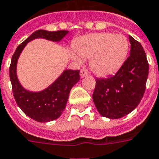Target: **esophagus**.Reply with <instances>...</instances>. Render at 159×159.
Masks as SVG:
<instances>
[{
  "label": "esophagus",
  "mask_w": 159,
  "mask_h": 159,
  "mask_svg": "<svg viewBox=\"0 0 159 159\" xmlns=\"http://www.w3.org/2000/svg\"><path fill=\"white\" fill-rule=\"evenodd\" d=\"M89 74V70L87 69H85V68H83L82 70H80V76L81 77H84V76H87Z\"/></svg>",
  "instance_id": "1"
}]
</instances>
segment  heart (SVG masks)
Here are the masks:
<instances>
[{"label":"heart","mask_w":159,"mask_h":159,"mask_svg":"<svg viewBox=\"0 0 159 159\" xmlns=\"http://www.w3.org/2000/svg\"><path fill=\"white\" fill-rule=\"evenodd\" d=\"M70 56L76 63L90 58L92 70L98 76H108L121 67L129 51V42L120 34L92 33L78 38Z\"/></svg>","instance_id":"1"}]
</instances>
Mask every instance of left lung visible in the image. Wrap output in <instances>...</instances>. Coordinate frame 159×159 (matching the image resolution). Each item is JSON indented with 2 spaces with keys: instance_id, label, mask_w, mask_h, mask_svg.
<instances>
[{
  "instance_id": "1",
  "label": "left lung",
  "mask_w": 159,
  "mask_h": 159,
  "mask_svg": "<svg viewBox=\"0 0 159 159\" xmlns=\"http://www.w3.org/2000/svg\"><path fill=\"white\" fill-rule=\"evenodd\" d=\"M130 56L114 75L97 79L93 100L98 112L108 119L128 115L141 102L145 91L149 63L141 43L129 35Z\"/></svg>"
}]
</instances>
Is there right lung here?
<instances>
[{
    "label": "right lung",
    "mask_w": 159,
    "mask_h": 159,
    "mask_svg": "<svg viewBox=\"0 0 159 159\" xmlns=\"http://www.w3.org/2000/svg\"><path fill=\"white\" fill-rule=\"evenodd\" d=\"M68 31H48L37 30L31 34L14 52L10 66V78L11 81L14 98L18 107L25 115L40 123L53 121L61 116L66 108L70 89L80 80V70H65L60 76L46 89L33 92L23 87L17 75V63L23 48L35 39H45L53 42H60Z\"/></svg>",
    "instance_id": "right-lung-1"
}]
</instances>
